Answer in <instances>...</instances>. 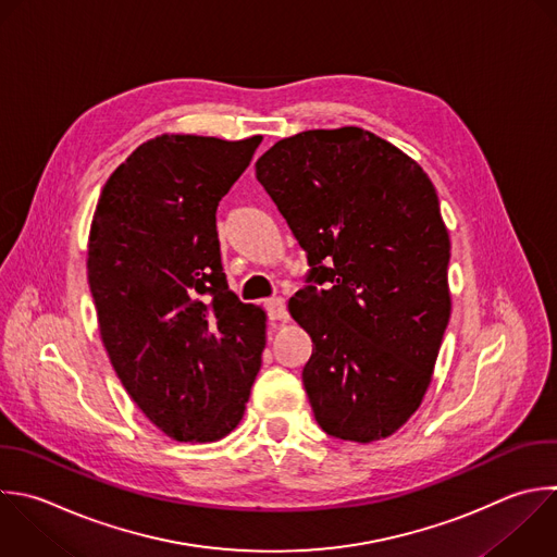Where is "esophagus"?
I'll use <instances>...</instances> for the list:
<instances>
[{"mask_svg": "<svg viewBox=\"0 0 557 557\" xmlns=\"http://www.w3.org/2000/svg\"><path fill=\"white\" fill-rule=\"evenodd\" d=\"M265 309H268L270 320H287V307H285L283 298H270L265 302Z\"/></svg>", "mask_w": 557, "mask_h": 557, "instance_id": "esophagus-1", "label": "esophagus"}]
</instances>
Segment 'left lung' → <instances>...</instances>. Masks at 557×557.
Wrapping results in <instances>:
<instances>
[{
	"instance_id": "obj_1",
	"label": "left lung",
	"mask_w": 557,
	"mask_h": 557,
	"mask_svg": "<svg viewBox=\"0 0 557 557\" xmlns=\"http://www.w3.org/2000/svg\"><path fill=\"white\" fill-rule=\"evenodd\" d=\"M255 168L311 268L289 313L313 342V416L339 440L389 437L420 407L450 318L435 187L357 126L281 139Z\"/></svg>"
}]
</instances>
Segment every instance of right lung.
<instances>
[{
    "mask_svg": "<svg viewBox=\"0 0 557 557\" xmlns=\"http://www.w3.org/2000/svg\"><path fill=\"white\" fill-rule=\"evenodd\" d=\"M261 137L159 135L107 181L87 274L109 359L137 407L178 442H215L244 418L265 311L226 283L215 211Z\"/></svg>",
    "mask_w": 557,
    "mask_h": 557,
    "instance_id": "1",
    "label": "right lung"
}]
</instances>
